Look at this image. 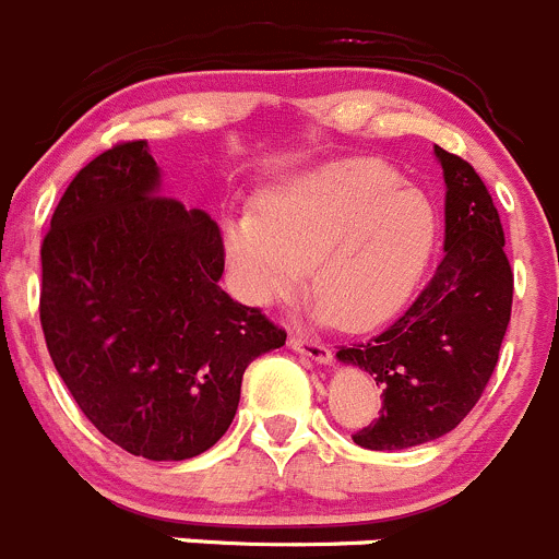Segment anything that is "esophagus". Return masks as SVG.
<instances>
[{
    "mask_svg": "<svg viewBox=\"0 0 559 559\" xmlns=\"http://www.w3.org/2000/svg\"><path fill=\"white\" fill-rule=\"evenodd\" d=\"M290 350L301 353V356L312 358V361L318 364H331V350L325 345H320V342L314 340H304V336H290Z\"/></svg>",
    "mask_w": 559,
    "mask_h": 559,
    "instance_id": "34e87169",
    "label": "esophagus"
}]
</instances>
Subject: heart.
<instances>
[{
    "instance_id": "1",
    "label": "heart",
    "mask_w": 559,
    "mask_h": 559,
    "mask_svg": "<svg viewBox=\"0 0 559 559\" xmlns=\"http://www.w3.org/2000/svg\"><path fill=\"white\" fill-rule=\"evenodd\" d=\"M438 214L389 163L353 157L280 181L261 209H230L223 245L241 296L274 307L309 266L320 318L369 329L405 307L432 258Z\"/></svg>"
}]
</instances>
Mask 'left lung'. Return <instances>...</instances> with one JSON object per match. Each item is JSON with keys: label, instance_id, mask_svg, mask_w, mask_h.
Instances as JSON below:
<instances>
[{"label": "left lung", "instance_id": "8db88e82", "mask_svg": "<svg viewBox=\"0 0 559 559\" xmlns=\"http://www.w3.org/2000/svg\"><path fill=\"white\" fill-rule=\"evenodd\" d=\"M445 181V245L429 285L391 329L342 347L383 389L380 418L353 443L402 451L449 435L475 407L511 320L513 272L500 217L473 165L435 146Z\"/></svg>", "mask_w": 559, "mask_h": 559}]
</instances>
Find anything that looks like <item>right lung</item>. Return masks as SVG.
<instances>
[{
	"mask_svg": "<svg viewBox=\"0 0 559 559\" xmlns=\"http://www.w3.org/2000/svg\"><path fill=\"white\" fill-rule=\"evenodd\" d=\"M40 258V323L59 378L110 443L143 460L212 449L245 369L285 345L261 309L219 287L217 223L165 195L146 141L81 168Z\"/></svg>",
	"mask_w": 559,
	"mask_h": 559,
	"instance_id": "add662e5",
	"label": "right lung"
}]
</instances>
